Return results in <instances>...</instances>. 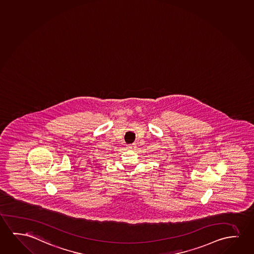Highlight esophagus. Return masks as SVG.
I'll use <instances>...</instances> for the list:
<instances>
[{"label": "esophagus", "instance_id": "1", "mask_svg": "<svg viewBox=\"0 0 254 254\" xmlns=\"http://www.w3.org/2000/svg\"><path fill=\"white\" fill-rule=\"evenodd\" d=\"M135 147H136V144L134 143L130 144V145L127 146V148H128V149H134Z\"/></svg>", "mask_w": 254, "mask_h": 254}]
</instances>
